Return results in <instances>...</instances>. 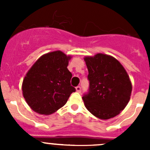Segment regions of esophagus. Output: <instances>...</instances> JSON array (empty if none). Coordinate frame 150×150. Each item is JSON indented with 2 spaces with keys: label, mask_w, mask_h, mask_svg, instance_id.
I'll return each mask as SVG.
<instances>
[{
  "label": "esophagus",
  "mask_w": 150,
  "mask_h": 150,
  "mask_svg": "<svg viewBox=\"0 0 150 150\" xmlns=\"http://www.w3.org/2000/svg\"><path fill=\"white\" fill-rule=\"evenodd\" d=\"M76 91H78V92H80V91H81V87L76 86Z\"/></svg>",
  "instance_id": "obj_1"
}]
</instances>
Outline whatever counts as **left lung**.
<instances>
[{
    "instance_id": "left-lung-1",
    "label": "left lung",
    "mask_w": 150,
    "mask_h": 150,
    "mask_svg": "<svg viewBox=\"0 0 150 150\" xmlns=\"http://www.w3.org/2000/svg\"><path fill=\"white\" fill-rule=\"evenodd\" d=\"M89 87L83 96L86 107L101 120L117 116L130 100L132 86L128 74L113 57L97 54L84 59Z\"/></svg>"
}]
</instances>
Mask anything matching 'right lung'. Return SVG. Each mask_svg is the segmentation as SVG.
Segmentation results:
<instances>
[{
	"mask_svg": "<svg viewBox=\"0 0 150 150\" xmlns=\"http://www.w3.org/2000/svg\"><path fill=\"white\" fill-rule=\"evenodd\" d=\"M71 56L55 51L41 56L28 71L22 92L30 108L40 114L53 113L67 103L76 88L67 65Z\"/></svg>",
	"mask_w": 150,
	"mask_h": 150,
	"instance_id": "obj_1",
	"label": "right lung"
}]
</instances>
